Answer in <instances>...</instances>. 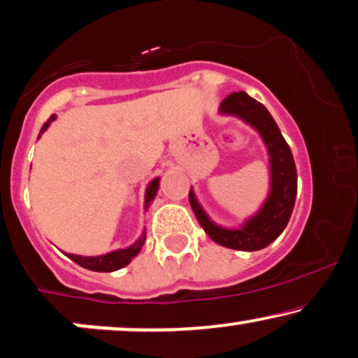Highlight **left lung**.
Segmentation results:
<instances>
[{"instance_id": "left-lung-1", "label": "left lung", "mask_w": 358, "mask_h": 358, "mask_svg": "<svg viewBox=\"0 0 358 358\" xmlns=\"http://www.w3.org/2000/svg\"><path fill=\"white\" fill-rule=\"evenodd\" d=\"M219 113L242 119L260 134L268 154L271 191L262 207L239 229H227L213 222L196 199L192 189L189 192V202L201 227L214 242L229 249L254 252L275 241L289 224L297 196V169L292 151L266 106L250 98L247 92L239 91L229 94L220 103Z\"/></svg>"}]
</instances>
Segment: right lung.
Returning <instances> with one entry per match:
<instances>
[{
    "label": "right lung",
    "instance_id": "obj_1",
    "mask_svg": "<svg viewBox=\"0 0 358 358\" xmlns=\"http://www.w3.org/2000/svg\"><path fill=\"white\" fill-rule=\"evenodd\" d=\"M55 119H56V114H52V116L48 119L46 122H44L43 127H41V132H39V136H41L43 132L46 131L48 127H50V124L52 121H55ZM39 136H38V138H39ZM157 189H159V178L152 179L151 182H149L148 189H145L144 209H148L154 197H156ZM144 241H145V231L143 232V236H141L139 239L134 242V244L126 247V249H117V250H113V252H108L104 255H96V257H85V255H76V254H66V255H68V257L71 260H74L78 266L87 268V271L113 272V271H117V268H122L124 266H127V264H129L131 260L139 254V250L143 249Z\"/></svg>",
    "mask_w": 358,
    "mask_h": 358
}]
</instances>
